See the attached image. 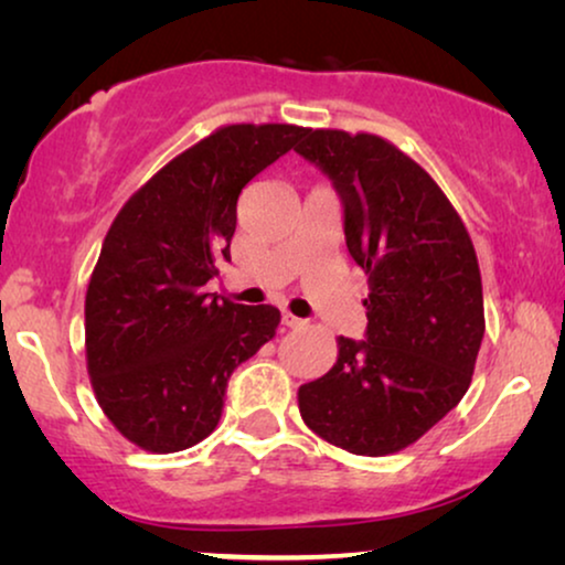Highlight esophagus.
Listing matches in <instances>:
<instances>
[{
    "instance_id": "esophagus-1",
    "label": "esophagus",
    "mask_w": 565,
    "mask_h": 565,
    "mask_svg": "<svg viewBox=\"0 0 565 565\" xmlns=\"http://www.w3.org/2000/svg\"><path fill=\"white\" fill-rule=\"evenodd\" d=\"M282 323H285V327H288V329H298V327H303V319H298V316H292L290 311H282Z\"/></svg>"
}]
</instances>
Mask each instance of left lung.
Instances as JSON below:
<instances>
[{"label":"left lung","mask_w":565,"mask_h":565,"mask_svg":"<svg viewBox=\"0 0 565 565\" xmlns=\"http://www.w3.org/2000/svg\"><path fill=\"white\" fill-rule=\"evenodd\" d=\"M300 157L344 200V236L367 275V339L337 337V362L298 388L306 427L381 458L427 435L473 381L483 285L466 223L424 167L375 134L308 128Z\"/></svg>","instance_id":"left-lung-1"}]
</instances>
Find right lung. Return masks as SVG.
<instances>
[{"label": "right lung", "mask_w": 565, "mask_h": 565, "mask_svg": "<svg viewBox=\"0 0 565 565\" xmlns=\"http://www.w3.org/2000/svg\"><path fill=\"white\" fill-rule=\"evenodd\" d=\"M308 128L231 122L159 169L107 231L84 298V350L103 414L146 452L198 445L236 365L275 337V306L215 300L236 200Z\"/></svg>", "instance_id": "add662e5"}]
</instances>
